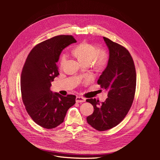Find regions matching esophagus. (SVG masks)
Instances as JSON below:
<instances>
[{
    "mask_svg": "<svg viewBox=\"0 0 160 160\" xmlns=\"http://www.w3.org/2000/svg\"><path fill=\"white\" fill-rule=\"evenodd\" d=\"M85 101V99L82 98V97H80L78 96L76 98V102H83Z\"/></svg>",
    "mask_w": 160,
    "mask_h": 160,
    "instance_id": "obj_1",
    "label": "esophagus"
}]
</instances>
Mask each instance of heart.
<instances>
[{
	"mask_svg": "<svg viewBox=\"0 0 160 160\" xmlns=\"http://www.w3.org/2000/svg\"><path fill=\"white\" fill-rule=\"evenodd\" d=\"M73 54L82 64H89L92 61L93 66L96 70H101L108 61V56L104 51H99L98 48L92 44L82 42L78 45L72 51ZM66 60V56L61 58L59 64L62 68Z\"/></svg>",
	"mask_w": 160,
	"mask_h": 160,
	"instance_id": "obj_1",
	"label": "heart"
}]
</instances>
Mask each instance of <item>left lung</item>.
Returning <instances> with one entry per match:
<instances>
[{
	"label": "left lung",
	"mask_w": 160,
	"mask_h": 160,
	"mask_svg": "<svg viewBox=\"0 0 160 160\" xmlns=\"http://www.w3.org/2000/svg\"><path fill=\"white\" fill-rule=\"evenodd\" d=\"M103 38L109 50V59L98 83L108 90V98L102 103L96 99L86 100L94 109L87 118V123L99 131L115 127L124 119L132 104L136 87L135 65L128 50Z\"/></svg>",
	"instance_id": "8db88e82"
}]
</instances>
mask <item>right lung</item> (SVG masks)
Returning a JSON list of instances; mask_svg holds the SVG:
<instances>
[{"label":"right lung","instance_id":"obj_1","mask_svg":"<svg viewBox=\"0 0 160 160\" xmlns=\"http://www.w3.org/2000/svg\"><path fill=\"white\" fill-rule=\"evenodd\" d=\"M75 42L71 35H58L45 40L32 49L22 68V102L32 120L43 128L51 129L59 125L68 109L75 104V96L65 97L51 90V82L59 74L56 62L62 51Z\"/></svg>","mask_w":160,"mask_h":160}]
</instances>
